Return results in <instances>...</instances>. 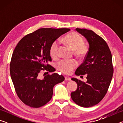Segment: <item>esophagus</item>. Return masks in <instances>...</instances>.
<instances>
[{"instance_id":"1","label":"esophagus","mask_w":123,"mask_h":123,"mask_svg":"<svg viewBox=\"0 0 123 123\" xmlns=\"http://www.w3.org/2000/svg\"><path fill=\"white\" fill-rule=\"evenodd\" d=\"M64 78H65V80H67V81H70V80H71V78H70V77H69V76H66L65 77H64Z\"/></svg>"}]
</instances>
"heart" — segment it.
I'll use <instances>...</instances> for the list:
<instances>
[{"instance_id":"b5f03b06","label":"heart","mask_w":123,"mask_h":123,"mask_svg":"<svg viewBox=\"0 0 123 123\" xmlns=\"http://www.w3.org/2000/svg\"><path fill=\"white\" fill-rule=\"evenodd\" d=\"M63 42L74 50V54L79 57H84L88 51L86 45L84 44V40L82 37L76 32H71L66 35L63 39ZM60 42L54 41L50 47L49 52L51 56L54 59H57L59 56ZM78 65L75 60H63L58 62L56 68L58 70L64 74H69Z\"/></svg>"}]
</instances>
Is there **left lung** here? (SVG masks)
<instances>
[{"mask_svg":"<svg viewBox=\"0 0 123 123\" xmlns=\"http://www.w3.org/2000/svg\"><path fill=\"white\" fill-rule=\"evenodd\" d=\"M87 39L89 49L83 63L77 68L76 75H86V82L72 78L78 88L71 93L75 103L84 107L93 106L105 96L113 73L112 54L106 41L92 30L76 28Z\"/></svg>","mask_w":123,"mask_h":123,"instance_id":"8db88e82","label":"left lung"}]
</instances>
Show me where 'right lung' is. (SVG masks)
Returning a JSON list of instances; mask_svg holds the SVG:
<instances>
[{"label": "right lung", "mask_w": 123, "mask_h": 123, "mask_svg": "<svg viewBox=\"0 0 123 123\" xmlns=\"http://www.w3.org/2000/svg\"><path fill=\"white\" fill-rule=\"evenodd\" d=\"M70 29L41 28L20 39L12 54L10 72L16 94L23 103L39 108L50 100L55 85L63 81V76L57 73L47 74L43 79V71L53 72L55 68L48 64L51 61L49 49L56 39Z\"/></svg>", "instance_id": "obj_1"}]
</instances>
